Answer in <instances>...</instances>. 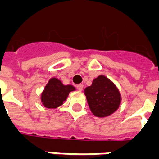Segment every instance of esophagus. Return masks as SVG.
<instances>
[{"mask_svg":"<svg viewBox=\"0 0 159 159\" xmlns=\"http://www.w3.org/2000/svg\"><path fill=\"white\" fill-rule=\"evenodd\" d=\"M83 84H78V85H77V89H79V90H80V91H82V90H83Z\"/></svg>","mask_w":159,"mask_h":159,"instance_id":"34e87169","label":"esophagus"}]
</instances>
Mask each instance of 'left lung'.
Returning <instances> with one entry per match:
<instances>
[{
    "label": "left lung",
    "mask_w": 159,
    "mask_h": 159,
    "mask_svg": "<svg viewBox=\"0 0 159 159\" xmlns=\"http://www.w3.org/2000/svg\"><path fill=\"white\" fill-rule=\"evenodd\" d=\"M89 109L97 117H107L117 111L121 102L119 89L110 79L99 75L84 89Z\"/></svg>",
    "instance_id": "left-lung-1"
}]
</instances>
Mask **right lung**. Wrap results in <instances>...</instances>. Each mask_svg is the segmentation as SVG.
<instances>
[{
  "label": "right lung",
  "instance_id": "1",
  "mask_svg": "<svg viewBox=\"0 0 159 159\" xmlns=\"http://www.w3.org/2000/svg\"><path fill=\"white\" fill-rule=\"evenodd\" d=\"M74 90H75V87L72 84L65 85L60 80L51 78L41 94L42 103L46 108L56 109L63 105L69 94Z\"/></svg>",
  "mask_w": 159,
  "mask_h": 159
}]
</instances>
